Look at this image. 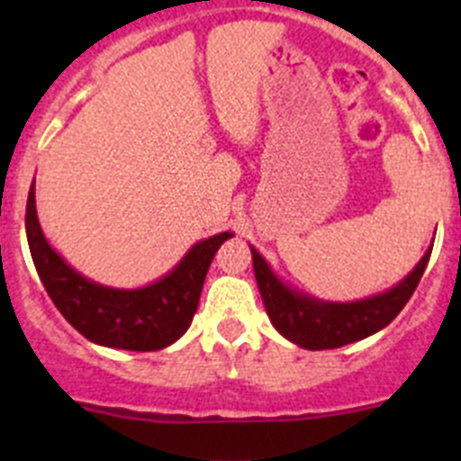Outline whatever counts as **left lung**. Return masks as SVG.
Wrapping results in <instances>:
<instances>
[{
    "instance_id": "left-lung-1",
    "label": "left lung",
    "mask_w": 461,
    "mask_h": 461,
    "mask_svg": "<svg viewBox=\"0 0 461 461\" xmlns=\"http://www.w3.org/2000/svg\"><path fill=\"white\" fill-rule=\"evenodd\" d=\"M431 247L434 242L427 247L418 266L388 291L353 300V303H330V300H319V297L297 291L295 286L286 284L272 270L270 263L256 251V247L249 244L256 284H258L260 297H263L272 325L279 330V335H284L293 344L303 346L307 351L339 348V346L376 335L378 330L393 323L394 316L404 309V304L413 295L415 286L429 263Z\"/></svg>"
}]
</instances>
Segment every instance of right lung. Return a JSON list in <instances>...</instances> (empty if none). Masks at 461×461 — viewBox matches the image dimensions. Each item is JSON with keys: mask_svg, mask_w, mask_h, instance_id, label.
<instances>
[{"mask_svg": "<svg viewBox=\"0 0 461 461\" xmlns=\"http://www.w3.org/2000/svg\"><path fill=\"white\" fill-rule=\"evenodd\" d=\"M24 228L36 272L64 319L85 339L122 351H158L185 335L198 309L212 258L235 235L226 230L195 242L173 270L148 286L115 288L87 279L52 249L36 214L34 182Z\"/></svg>", "mask_w": 461, "mask_h": 461, "instance_id": "obj_1", "label": "right lung"}]
</instances>
